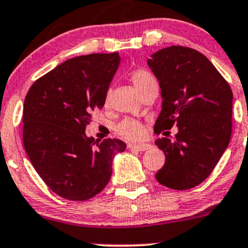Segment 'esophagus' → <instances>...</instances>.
<instances>
[{
    "instance_id": "esophagus-1",
    "label": "esophagus",
    "mask_w": 248,
    "mask_h": 248,
    "mask_svg": "<svg viewBox=\"0 0 248 248\" xmlns=\"http://www.w3.org/2000/svg\"><path fill=\"white\" fill-rule=\"evenodd\" d=\"M152 147L151 143H128V148L129 149H137L139 152H143L147 151Z\"/></svg>"
}]
</instances>
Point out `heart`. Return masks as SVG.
Returning <instances> with one entry per match:
<instances>
[{
    "mask_svg": "<svg viewBox=\"0 0 248 248\" xmlns=\"http://www.w3.org/2000/svg\"><path fill=\"white\" fill-rule=\"evenodd\" d=\"M130 80H132L133 84H134V87L140 95H142L151 87L157 84L154 76L145 69H138L133 72L132 75H130ZM108 99H109V93L106 95V101H108ZM116 132L127 140H138V139L143 137L145 128L138 120L124 119L118 124Z\"/></svg>",
    "mask_w": 248,
    "mask_h": 248,
    "instance_id": "heart-1",
    "label": "heart"
}]
</instances>
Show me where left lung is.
<instances>
[{"label": "left lung", "mask_w": 248, "mask_h": 248, "mask_svg": "<svg viewBox=\"0 0 248 248\" xmlns=\"http://www.w3.org/2000/svg\"><path fill=\"white\" fill-rule=\"evenodd\" d=\"M159 81L162 109L154 132L178 127L175 140L155 145L165 153L155 178L164 186L184 190L208 178L232 134L233 93L203 54L181 46L160 49L147 61Z\"/></svg>", "instance_id": "8db88e82"}]
</instances>
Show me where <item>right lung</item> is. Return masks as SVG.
Wrapping results in <instances>:
<instances>
[{"label": "right lung", "instance_id": "1", "mask_svg": "<svg viewBox=\"0 0 248 248\" xmlns=\"http://www.w3.org/2000/svg\"><path fill=\"white\" fill-rule=\"evenodd\" d=\"M120 63L118 53L64 61L35 81L23 105V145L35 170L61 198L83 201L99 194L111 176L118 139L96 142L84 133L105 105Z\"/></svg>", "mask_w": 248, "mask_h": 248}]
</instances>
